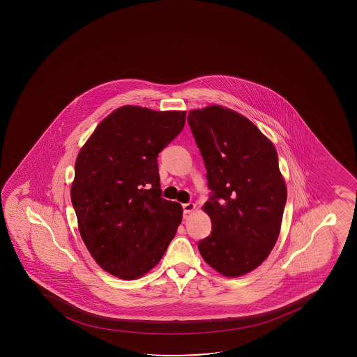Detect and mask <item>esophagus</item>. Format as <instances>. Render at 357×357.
Wrapping results in <instances>:
<instances>
[{
  "label": "esophagus",
  "instance_id": "esophagus-1",
  "mask_svg": "<svg viewBox=\"0 0 357 357\" xmlns=\"http://www.w3.org/2000/svg\"><path fill=\"white\" fill-rule=\"evenodd\" d=\"M194 209H195V204H193V202H188V204L183 205V212L185 214L192 213Z\"/></svg>",
  "mask_w": 357,
  "mask_h": 357
}]
</instances>
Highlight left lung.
<instances>
[{
    "label": "left lung",
    "instance_id": "obj_1",
    "mask_svg": "<svg viewBox=\"0 0 357 357\" xmlns=\"http://www.w3.org/2000/svg\"><path fill=\"white\" fill-rule=\"evenodd\" d=\"M188 123L213 192L202 207L212 232L199 251L218 273L242 276L266 261L279 238L287 187L278 152L250 120L219 105L189 112Z\"/></svg>",
    "mask_w": 357,
    "mask_h": 357
}]
</instances>
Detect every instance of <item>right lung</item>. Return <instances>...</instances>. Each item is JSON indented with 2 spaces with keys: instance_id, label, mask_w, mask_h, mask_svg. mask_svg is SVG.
Returning a JSON list of instances; mask_svg holds the SVG:
<instances>
[{
  "instance_id": "add662e5",
  "label": "right lung",
  "mask_w": 357,
  "mask_h": 357,
  "mask_svg": "<svg viewBox=\"0 0 357 357\" xmlns=\"http://www.w3.org/2000/svg\"><path fill=\"white\" fill-rule=\"evenodd\" d=\"M185 111L119 107L78 152L71 202L95 262L123 280L139 279L163 257L183 209L160 197L157 157L182 131Z\"/></svg>"
}]
</instances>
